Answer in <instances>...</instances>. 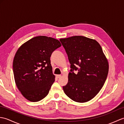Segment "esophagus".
<instances>
[{
    "label": "esophagus",
    "instance_id": "1",
    "mask_svg": "<svg viewBox=\"0 0 124 124\" xmlns=\"http://www.w3.org/2000/svg\"><path fill=\"white\" fill-rule=\"evenodd\" d=\"M56 77L58 78H60V77H61V75H56Z\"/></svg>",
    "mask_w": 124,
    "mask_h": 124
}]
</instances>
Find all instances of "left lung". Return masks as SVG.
<instances>
[{
	"mask_svg": "<svg viewBox=\"0 0 124 124\" xmlns=\"http://www.w3.org/2000/svg\"><path fill=\"white\" fill-rule=\"evenodd\" d=\"M60 41L71 64L68 84L63 86L64 93L75 102L89 101L101 90L108 73V62L101 47L95 40L81 36Z\"/></svg>",
	"mask_w": 124,
	"mask_h": 124,
	"instance_id": "left-lung-1",
	"label": "left lung"
}]
</instances>
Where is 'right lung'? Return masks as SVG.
<instances>
[{
	"mask_svg": "<svg viewBox=\"0 0 124 124\" xmlns=\"http://www.w3.org/2000/svg\"><path fill=\"white\" fill-rule=\"evenodd\" d=\"M61 46L57 39L40 36L23 44L16 53L13 63L15 81L29 101L38 102L48 94L55 81L50 57Z\"/></svg>",
	"mask_w": 124,
	"mask_h": 124,
	"instance_id": "right-lung-1",
	"label": "right lung"
}]
</instances>
